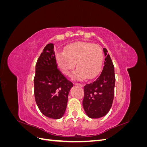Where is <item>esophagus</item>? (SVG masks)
Instances as JSON below:
<instances>
[{
  "instance_id": "obj_1",
  "label": "esophagus",
  "mask_w": 147,
  "mask_h": 147,
  "mask_svg": "<svg viewBox=\"0 0 147 147\" xmlns=\"http://www.w3.org/2000/svg\"><path fill=\"white\" fill-rule=\"evenodd\" d=\"M75 85H77V86H79L80 87H83V84H80V83H75Z\"/></svg>"
}]
</instances>
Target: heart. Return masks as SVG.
Instances as JSON below:
<instances>
[{
	"label": "heart",
	"instance_id": "obj_1",
	"mask_svg": "<svg viewBox=\"0 0 147 147\" xmlns=\"http://www.w3.org/2000/svg\"><path fill=\"white\" fill-rule=\"evenodd\" d=\"M57 65L63 74L69 76L76 63L77 69L72 75L77 80H83L86 77L91 79L99 73L104 60L102 48L96 44L77 42L67 47L64 51L56 56Z\"/></svg>",
	"mask_w": 147,
	"mask_h": 147
}]
</instances>
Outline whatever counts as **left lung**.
Here are the masks:
<instances>
[{
    "label": "left lung",
    "instance_id": "left-lung-1",
    "mask_svg": "<svg viewBox=\"0 0 147 147\" xmlns=\"http://www.w3.org/2000/svg\"><path fill=\"white\" fill-rule=\"evenodd\" d=\"M104 67L95 81L84 86L83 107L86 114L91 118H99L108 113L112 105L115 76L114 65L106 48Z\"/></svg>",
    "mask_w": 147,
    "mask_h": 147
}]
</instances>
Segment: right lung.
<instances>
[{"mask_svg": "<svg viewBox=\"0 0 147 147\" xmlns=\"http://www.w3.org/2000/svg\"><path fill=\"white\" fill-rule=\"evenodd\" d=\"M34 82L35 102L42 113L55 119L63 117L73 84L57 69L53 43L47 45L38 57Z\"/></svg>", "mask_w": 147, "mask_h": 147, "instance_id": "obj_1", "label": "right lung"}]
</instances>
